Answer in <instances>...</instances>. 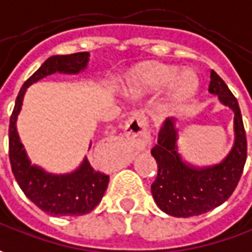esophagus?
I'll return each mask as SVG.
<instances>
[{
    "label": "esophagus",
    "mask_w": 252,
    "mask_h": 252,
    "mask_svg": "<svg viewBox=\"0 0 252 252\" xmlns=\"http://www.w3.org/2000/svg\"><path fill=\"white\" fill-rule=\"evenodd\" d=\"M126 139L134 145L136 149H143L149 143V126L148 120L142 111H135L129 117L126 126Z\"/></svg>",
    "instance_id": "esophagus-1"
}]
</instances>
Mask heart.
Here are the masks:
<instances>
[{"label": "heart", "instance_id": "b5f03b06", "mask_svg": "<svg viewBox=\"0 0 252 252\" xmlns=\"http://www.w3.org/2000/svg\"><path fill=\"white\" fill-rule=\"evenodd\" d=\"M169 86V100L171 103H180L195 93L198 88L196 75L184 69L178 72V68L164 64H148L138 66L129 75L126 89L132 94H145L158 92Z\"/></svg>", "mask_w": 252, "mask_h": 252}]
</instances>
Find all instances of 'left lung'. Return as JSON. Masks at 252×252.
I'll return each instance as SVG.
<instances>
[{
	"instance_id": "8db88e82",
	"label": "left lung",
	"mask_w": 252,
	"mask_h": 252,
	"mask_svg": "<svg viewBox=\"0 0 252 252\" xmlns=\"http://www.w3.org/2000/svg\"><path fill=\"white\" fill-rule=\"evenodd\" d=\"M209 93L218 96L223 106L234 113V143L227 156L212 166H194L178 152L181 126L176 118H167L159 131L158 145L152 156L158 163V177L152 184L156 205L174 218H189L209 212L229 199L247 159V138L239 101L227 85L215 71H211Z\"/></svg>"
}]
</instances>
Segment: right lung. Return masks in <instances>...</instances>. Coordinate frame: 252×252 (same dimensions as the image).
<instances>
[{
  "label": "right lung",
  "mask_w": 252,
  "mask_h": 252,
  "mask_svg": "<svg viewBox=\"0 0 252 252\" xmlns=\"http://www.w3.org/2000/svg\"><path fill=\"white\" fill-rule=\"evenodd\" d=\"M88 63L89 53L86 51L47 58L23 83L9 120V161L15 180L33 204L54 216H81L92 212L107 189L109 176L93 169L88 158L83 159L79 167L65 174L48 173L37 164H32L18 134L16 121L22 110L25 93L31 85L56 72L79 74L86 69Z\"/></svg>",
  "instance_id": "right-lung-1"
}]
</instances>
